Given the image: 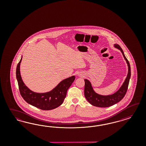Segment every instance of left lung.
Instances as JSON below:
<instances>
[{
	"label": "left lung",
	"mask_w": 146,
	"mask_h": 146,
	"mask_svg": "<svg viewBox=\"0 0 146 146\" xmlns=\"http://www.w3.org/2000/svg\"><path fill=\"white\" fill-rule=\"evenodd\" d=\"M115 46L121 51L125 59L127 62L128 67V74L126 79L125 80L124 84L120 87L119 90L115 94L108 96H102L96 94L93 90L90 82L88 80H84V96L87 100L94 106L101 108H106L112 106L120 101L124 98L127 92L129 81L131 78L130 64L127 59L125 57L123 50L121 48L119 45L115 44Z\"/></svg>",
	"instance_id": "obj_1"
}]
</instances>
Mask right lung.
Listing matches in <instances>:
<instances>
[{
  "instance_id": "right-lung-1",
  "label": "right lung",
  "mask_w": 146,
  "mask_h": 146,
  "mask_svg": "<svg viewBox=\"0 0 146 146\" xmlns=\"http://www.w3.org/2000/svg\"><path fill=\"white\" fill-rule=\"evenodd\" d=\"M21 60L22 58L17 67L16 76L20 93L24 100L31 106L43 110H52L60 106L66 97L68 89L74 81L75 76H72L62 80L56 88L48 93H34L28 88L22 81L20 72Z\"/></svg>"
}]
</instances>
